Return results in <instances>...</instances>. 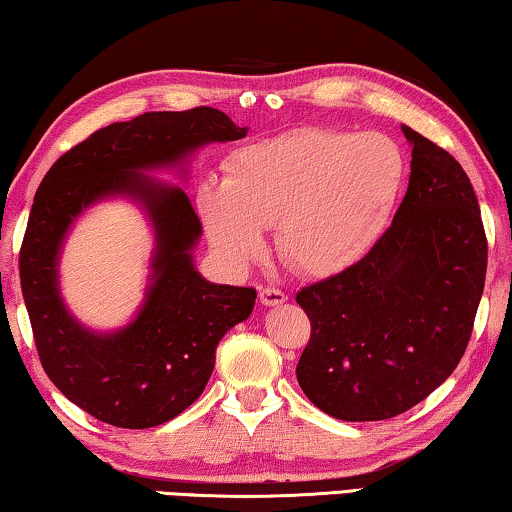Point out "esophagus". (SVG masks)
<instances>
[{
	"label": "esophagus",
	"instance_id": "34e87169",
	"mask_svg": "<svg viewBox=\"0 0 512 512\" xmlns=\"http://www.w3.org/2000/svg\"><path fill=\"white\" fill-rule=\"evenodd\" d=\"M261 302L265 304V306H279V304H283L288 300V295L283 293V290H279V288H272V286H267V288H261Z\"/></svg>",
	"mask_w": 512,
	"mask_h": 512
}]
</instances>
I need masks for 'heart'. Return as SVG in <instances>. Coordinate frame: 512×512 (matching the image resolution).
I'll return each mask as SVG.
<instances>
[{
	"instance_id": "1",
	"label": "heart",
	"mask_w": 512,
	"mask_h": 512,
	"mask_svg": "<svg viewBox=\"0 0 512 512\" xmlns=\"http://www.w3.org/2000/svg\"><path fill=\"white\" fill-rule=\"evenodd\" d=\"M224 171L196 190L210 245L247 267L263 254L265 229L277 226L283 261L329 277L380 235L403 187L405 157L377 132L302 128L238 148Z\"/></svg>"
}]
</instances>
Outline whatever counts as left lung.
Instances as JSON below:
<instances>
[{
  "instance_id": "obj_1",
  "label": "left lung",
  "mask_w": 512,
  "mask_h": 512,
  "mask_svg": "<svg viewBox=\"0 0 512 512\" xmlns=\"http://www.w3.org/2000/svg\"><path fill=\"white\" fill-rule=\"evenodd\" d=\"M405 199L375 247L297 293L311 338L297 382L341 421H382L430 396L465 355L481 302L487 240L465 169L403 125Z\"/></svg>"
}]
</instances>
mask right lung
I'll list each match as a JSON object with an SVG mask.
<instances>
[{
    "instance_id": "add662e5",
    "label": "right lung",
    "mask_w": 512,
    "mask_h": 512,
    "mask_svg": "<svg viewBox=\"0 0 512 512\" xmlns=\"http://www.w3.org/2000/svg\"><path fill=\"white\" fill-rule=\"evenodd\" d=\"M247 135L212 107L146 112L93 132L59 157L38 185L20 249V283L45 373L86 414L116 428H153L187 410L215 368L222 336L254 311L256 290L210 283L194 267L201 238L183 187L146 171L185 167L212 141ZM140 203L156 247L145 304L116 333L84 328L60 297L58 258L69 226L93 202Z\"/></svg>"
}]
</instances>
